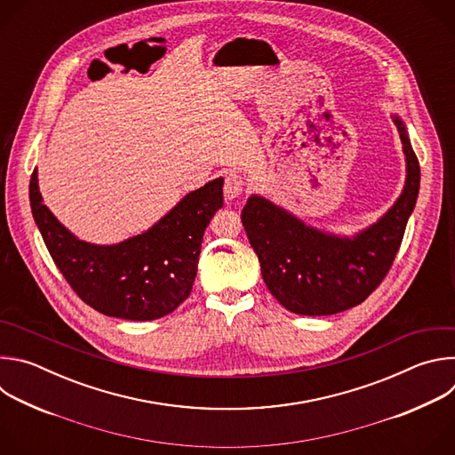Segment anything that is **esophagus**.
I'll use <instances>...</instances> for the list:
<instances>
[{
  "label": "esophagus",
  "mask_w": 455,
  "mask_h": 455,
  "mask_svg": "<svg viewBox=\"0 0 455 455\" xmlns=\"http://www.w3.org/2000/svg\"><path fill=\"white\" fill-rule=\"evenodd\" d=\"M243 190H244V180H243V176L237 174L235 171L227 172V176H225V185H223L225 198H227L228 202H232V200H235V198L241 196Z\"/></svg>",
  "instance_id": "esophagus-1"
}]
</instances>
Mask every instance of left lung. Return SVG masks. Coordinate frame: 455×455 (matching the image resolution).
<instances>
[{
    "label": "left lung",
    "instance_id": "1",
    "mask_svg": "<svg viewBox=\"0 0 455 455\" xmlns=\"http://www.w3.org/2000/svg\"><path fill=\"white\" fill-rule=\"evenodd\" d=\"M407 156L402 196L353 239L323 234L261 196L248 198L241 221L270 293L291 313L333 315L362 304L385 279L403 241L419 192V162L398 116Z\"/></svg>",
    "mask_w": 455,
    "mask_h": 455
}]
</instances>
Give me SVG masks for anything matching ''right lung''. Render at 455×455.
<instances>
[{
    "instance_id": "obj_1",
    "label": "right lung",
    "mask_w": 455,
    "mask_h": 455,
    "mask_svg": "<svg viewBox=\"0 0 455 455\" xmlns=\"http://www.w3.org/2000/svg\"><path fill=\"white\" fill-rule=\"evenodd\" d=\"M30 207L43 241L70 288L102 315L155 320L174 311L196 279L202 241L223 207V178L194 190L148 232L113 246L79 241L43 205L37 171Z\"/></svg>"
}]
</instances>
